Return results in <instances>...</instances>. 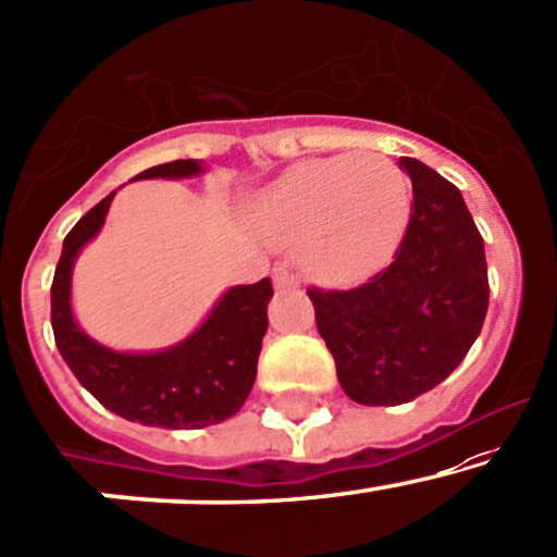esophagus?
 <instances>
[{
    "label": "esophagus",
    "instance_id": "obj_1",
    "mask_svg": "<svg viewBox=\"0 0 557 557\" xmlns=\"http://www.w3.org/2000/svg\"><path fill=\"white\" fill-rule=\"evenodd\" d=\"M274 288H277L280 293H290V290L301 288V283H298V277L290 272L288 264L274 267Z\"/></svg>",
    "mask_w": 557,
    "mask_h": 557
}]
</instances>
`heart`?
<instances>
[{
    "mask_svg": "<svg viewBox=\"0 0 557 557\" xmlns=\"http://www.w3.org/2000/svg\"><path fill=\"white\" fill-rule=\"evenodd\" d=\"M409 209L405 174L383 156L311 158L259 195L256 222L277 246L330 285L357 283L386 264Z\"/></svg>",
    "mask_w": 557,
    "mask_h": 557,
    "instance_id": "b5f03b06",
    "label": "heart"
}]
</instances>
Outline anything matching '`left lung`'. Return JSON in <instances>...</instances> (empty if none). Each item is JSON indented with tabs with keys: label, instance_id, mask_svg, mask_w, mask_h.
I'll list each match as a JSON object with an SVG mask.
<instances>
[{
	"label": "left lung",
	"instance_id": "left-lung-1",
	"mask_svg": "<svg viewBox=\"0 0 557 557\" xmlns=\"http://www.w3.org/2000/svg\"><path fill=\"white\" fill-rule=\"evenodd\" d=\"M399 166L412 209L394 261L357 288L307 290L341 388L370 407L407 405L449 377L488 307L484 237L460 189L414 158Z\"/></svg>",
	"mask_w": 557,
	"mask_h": 557
}]
</instances>
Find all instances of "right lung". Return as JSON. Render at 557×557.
<instances>
[{"mask_svg": "<svg viewBox=\"0 0 557 557\" xmlns=\"http://www.w3.org/2000/svg\"><path fill=\"white\" fill-rule=\"evenodd\" d=\"M203 171L198 161H171L134 180H182ZM84 213L63 240L52 280V333L60 357L84 388L110 412L132 423L195 431L232 418L248 399L256 381L272 280L235 285L219 298L206 322L182 344L156 354H121L100 346L76 325L71 311V272L78 250L106 222L110 200Z\"/></svg>", "mask_w": 557, "mask_h": 557, "instance_id": "1", "label": "right lung"}]
</instances>
